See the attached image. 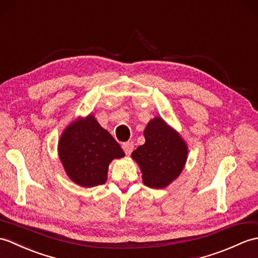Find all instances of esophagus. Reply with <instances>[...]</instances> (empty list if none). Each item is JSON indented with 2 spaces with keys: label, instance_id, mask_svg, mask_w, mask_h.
<instances>
[{
  "label": "esophagus",
  "instance_id": "1",
  "mask_svg": "<svg viewBox=\"0 0 258 258\" xmlns=\"http://www.w3.org/2000/svg\"><path fill=\"white\" fill-rule=\"evenodd\" d=\"M122 148H123V151L125 152V154L130 155L132 152H133L134 144L132 142H125V143L122 144Z\"/></svg>",
  "mask_w": 258,
  "mask_h": 258
}]
</instances>
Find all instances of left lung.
I'll list each match as a JSON object with an SVG mask.
<instances>
[{
    "label": "left lung",
    "mask_w": 258,
    "mask_h": 258,
    "mask_svg": "<svg viewBox=\"0 0 258 258\" xmlns=\"http://www.w3.org/2000/svg\"><path fill=\"white\" fill-rule=\"evenodd\" d=\"M145 144L132 153L149 188L163 189L180 175L188 157V146L178 132L157 116L144 131Z\"/></svg>",
    "instance_id": "left-lung-1"
}]
</instances>
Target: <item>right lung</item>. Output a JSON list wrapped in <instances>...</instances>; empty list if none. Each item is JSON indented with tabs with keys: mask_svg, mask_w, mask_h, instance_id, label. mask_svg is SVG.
Here are the masks:
<instances>
[{
	"mask_svg": "<svg viewBox=\"0 0 258 258\" xmlns=\"http://www.w3.org/2000/svg\"><path fill=\"white\" fill-rule=\"evenodd\" d=\"M58 154L68 177L81 187H95L107 179L113 159L124 157L118 143L90 114L64 128L58 142Z\"/></svg>",
	"mask_w": 258,
	"mask_h": 258,
	"instance_id": "add662e5",
	"label": "right lung"
}]
</instances>
